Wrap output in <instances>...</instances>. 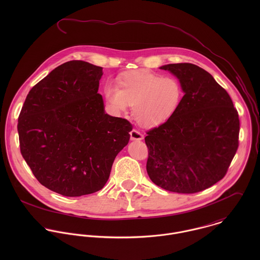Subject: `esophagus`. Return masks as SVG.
Segmentation results:
<instances>
[{"instance_id": "obj_1", "label": "esophagus", "mask_w": 260, "mask_h": 260, "mask_svg": "<svg viewBox=\"0 0 260 260\" xmlns=\"http://www.w3.org/2000/svg\"><path fill=\"white\" fill-rule=\"evenodd\" d=\"M130 138H131L132 141H140V140L143 139V135L140 132H138L137 130L133 129L130 132Z\"/></svg>"}]
</instances>
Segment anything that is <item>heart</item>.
<instances>
[{
  "mask_svg": "<svg viewBox=\"0 0 260 260\" xmlns=\"http://www.w3.org/2000/svg\"><path fill=\"white\" fill-rule=\"evenodd\" d=\"M104 94L114 111L123 113L133 105L132 114L138 124L156 127L176 113L183 98V89L174 77L138 70L121 76L119 87L107 84Z\"/></svg>",
  "mask_w": 260,
  "mask_h": 260,
  "instance_id": "b5f03b06",
  "label": "heart"
}]
</instances>
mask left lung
<instances>
[{
    "label": "left lung",
    "instance_id": "8db88e82",
    "mask_svg": "<svg viewBox=\"0 0 260 260\" xmlns=\"http://www.w3.org/2000/svg\"><path fill=\"white\" fill-rule=\"evenodd\" d=\"M184 96L167 122L147 132V173L156 185L196 193L221 180L238 148L239 119L228 93L202 68L167 64Z\"/></svg>",
    "mask_w": 260,
    "mask_h": 260
}]
</instances>
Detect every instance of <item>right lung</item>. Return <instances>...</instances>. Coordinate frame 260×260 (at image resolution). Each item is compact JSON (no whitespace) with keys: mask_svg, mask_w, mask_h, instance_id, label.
Segmentation results:
<instances>
[{"mask_svg":"<svg viewBox=\"0 0 260 260\" xmlns=\"http://www.w3.org/2000/svg\"><path fill=\"white\" fill-rule=\"evenodd\" d=\"M103 68L73 60L29 92L19 116L22 156L42 185L77 197L102 189L132 125L105 112Z\"/></svg>","mask_w":260,"mask_h":260,"instance_id":"1","label":"right lung"}]
</instances>
